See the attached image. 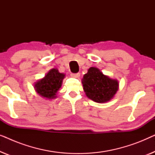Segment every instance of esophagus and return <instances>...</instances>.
<instances>
[{"label": "esophagus", "instance_id": "34e87169", "mask_svg": "<svg viewBox=\"0 0 155 155\" xmlns=\"http://www.w3.org/2000/svg\"><path fill=\"white\" fill-rule=\"evenodd\" d=\"M71 75L72 76V77H73V78H78L80 77V74L79 73H71Z\"/></svg>", "mask_w": 155, "mask_h": 155}]
</instances>
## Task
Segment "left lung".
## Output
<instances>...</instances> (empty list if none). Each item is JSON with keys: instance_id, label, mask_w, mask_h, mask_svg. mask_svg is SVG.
Segmentation results:
<instances>
[{"instance_id": "1", "label": "left lung", "mask_w": 155, "mask_h": 155, "mask_svg": "<svg viewBox=\"0 0 155 155\" xmlns=\"http://www.w3.org/2000/svg\"><path fill=\"white\" fill-rule=\"evenodd\" d=\"M87 97L95 102L104 103L113 98L118 89V82L104 75L98 68L91 67L82 79Z\"/></svg>"}]
</instances>
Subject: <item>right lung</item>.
I'll list each match as a JSON object with an SVG mask.
<instances>
[{"instance_id":"obj_1","label":"right lung","mask_w":155,"mask_h":155,"mask_svg":"<svg viewBox=\"0 0 155 155\" xmlns=\"http://www.w3.org/2000/svg\"><path fill=\"white\" fill-rule=\"evenodd\" d=\"M65 75L59 73L57 69L53 68L46 74L43 79L35 84V88L39 95L48 99H54L61 88Z\"/></svg>"}]
</instances>
